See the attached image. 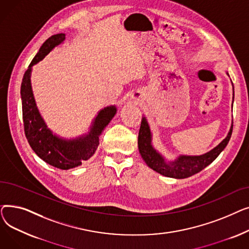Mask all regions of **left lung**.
I'll return each instance as SVG.
<instances>
[{
  "label": "left lung",
  "mask_w": 249,
  "mask_h": 249,
  "mask_svg": "<svg viewBox=\"0 0 249 249\" xmlns=\"http://www.w3.org/2000/svg\"><path fill=\"white\" fill-rule=\"evenodd\" d=\"M232 129L233 125H231L230 131L226 138L211 151L197 156L180 155L174 161H166L163 159V156L153 148L151 144L150 128L145 117H143L138 134V149L143 160L156 173L168 178H186L200 173L202 169H204L217 159V156L223 151V149L228 144L232 134Z\"/></svg>",
  "instance_id": "left-lung-1"
}]
</instances>
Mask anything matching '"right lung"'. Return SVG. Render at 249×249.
I'll use <instances>...</instances> for the list:
<instances>
[{
  "instance_id": "1",
  "label": "right lung",
  "mask_w": 249,
  "mask_h": 249,
  "mask_svg": "<svg viewBox=\"0 0 249 249\" xmlns=\"http://www.w3.org/2000/svg\"><path fill=\"white\" fill-rule=\"evenodd\" d=\"M65 39V34L52 35L42 44L37 54L25 71L21 84L22 114L26 138L33 151L48 164L60 168L70 169L81 165L96 152L99 145V136L112 118L117 109L109 106L101 110L91 125L89 131L75 139H63L51 132L39 113L31 88V70L34 64L42 60L55 46Z\"/></svg>"
}]
</instances>
